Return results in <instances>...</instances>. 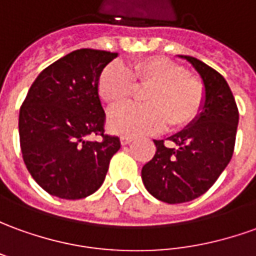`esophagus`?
<instances>
[{"instance_id":"1","label":"esophagus","mask_w":256,"mask_h":256,"mask_svg":"<svg viewBox=\"0 0 256 256\" xmlns=\"http://www.w3.org/2000/svg\"><path fill=\"white\" fill-rule=\"evenodd\" d=\"M135 140V138H132V136H126V135H124V136H121V145L125 146V145H130V144H132Z\"/></svg>"}]
</instances>
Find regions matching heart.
<instances>
[{
    "mask_svg": "<svg viewBox=\"0 0 256 256\" xmlns=\"http://www.w3.org/2000/svg\"><path fill=\"white\" fill-rule=\"evenodd\" d=\"M136 86L145 88V104H128L110 112L108 125L114 132L142 136L162 131L167 122L172 130L192 124L204 110L205 84L170 58L152 56L135 60L128 68L111 62L98 76V90L110 107L125 103Z\"/></svg>",
    "mask_w": 256,
    "mask_h": 256,
    "instance_id": "b5f03b06",
    "label": "heart"
}]
</instances>
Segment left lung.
I'll return each instance as SVG.
<instances>
[{
  "label": "left lung",
  "mask_w": 256,
  "mask_h": 256,
  "mask_svg": "<svg viewBox=\"0 0 256 256\" xmlns=\"http://www.w3.org/2000/svg\"><path fill=\"white\" fill-rule=\"evenodd\" d=\"M205 84L204 110L194 124L168 140H154L156 154L142 168V181L166 204H184L204 195L232 160L238 108L226 79L198 58L184 56Z\"/></svg>",
  "instance_id": "left-lung-1"
}]
</instances>
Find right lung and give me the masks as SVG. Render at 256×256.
<instances>
[{"mask_svg":"<svg viewBox=\"0 0 256 256\" xmlns=\"http://www.w3.org/2000/svg\"><path fill=\"white\" fill-rule=\"evenodd\" d=\"M117 52L80 48L44 68L19 111L22 158L52 196L82 199L102 186L120 138L104 132L98 76ZM100 136V141H92Z\"/></svg>","mask_w":256,"mask_h":256,"instance_id":"1","label":"right lung"}]
</instances>
